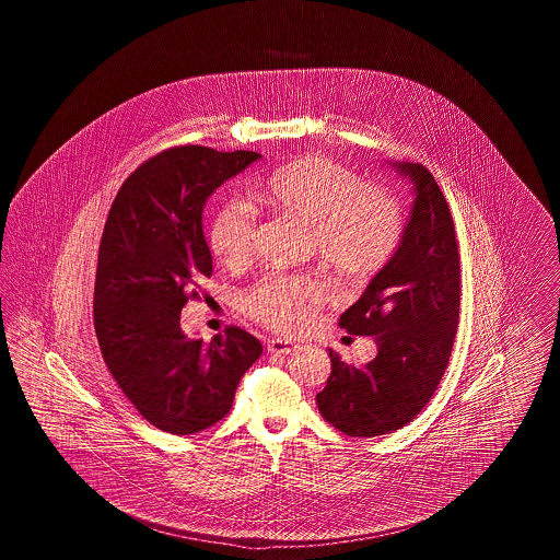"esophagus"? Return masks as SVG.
<instances>
[{"mask_svg": "<svg viewBox=\"0 0 560 560\" xmlns=\"http://www.w3.org/2000/svg\"><path fill=\"white\" fill-rule=\"evenodd\" d=\"M268 352H275V354H292L295 352L298 345L292 340H283V338H275V340H268L267 342Z\"/></svg>", "mask_w": 560, "mask_h": 560, "instance_id": "esophagus-1", "label": "esophagus"}]
</instances>
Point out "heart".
<instances>
[{"mask_svg": "<svg viewBox=\"0 0 560 560\" xmlns=\"http://www.w3.org/2000/svg\"><path fill=\"white\" fill-rule=\"evenodd\" d=\"M256 199L270 212L311 226L313 249L347 281H365L395 256L402 240L397 199L347 165L302 158L275 170ZM213 260L229 270L245 267L254 252L256 218L241 201L222 203L208 224ZM329 298V283L313 272H267L241 293V308L275 331L308 329Z\"/></svg>", "mask_w": 560, "mask_h": 560, "instance_id": "1", "label": "heart"}]
</instances>
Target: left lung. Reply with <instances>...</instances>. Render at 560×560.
I'll return each mask as SVG.
<instances>
[{
    "instance_id": "8db88e82",
    "label": "left lung",
    "mask_w": 560,
    "mask_h": 560,
    "mask_svg": "<svg viewBox=\"0 0 560 560\" xmlns=\"http://www.w3.org/2000/svg\"><path fill=\"white\" fill-rule=\"evenodd\" d=\"M416 187L402 240L340 317L354 336H375L377 354L350 368L329 350L331 373L317 395L320 416L348 436H377L411 422L434 395L459 319V252L452 212L422 163H395Z\"/></svg>"
}]
</instances>
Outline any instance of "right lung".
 <instances>
[{"mask_svg":"<svg viewBox=\"0 0 560 560\" xmlns=\"http://www.w3.org/2000/svg\"><path fill=\"white\" fill-rule=\"evenodd\" d=\"M258 160L254 151L172 147L138 165L108 210L94 329L121 393L163 432L195 434L220 422L243 373L262 354V345L237 325L210 342L180 329V311L208 295L203 285L212 277L203 206Z\"/></svg>","mask_w":560,"mask_h":560,"instance_id":"right-lung-1","label":"right lung"}]
</instances>
